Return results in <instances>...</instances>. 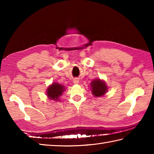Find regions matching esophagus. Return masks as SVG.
I'll use <instances>...</instances> for the list:
<instances>
[{"label":"esophagus","instance_id":"34e87169","mask_svg":"<svg viewBox=\"0 0 154 154\" xmlns=\"http://www.w3.org/2000/svg\"><path fill=\"white\" fill-rule=\"evenodd\" d=\"M79 80H78L77 79H73V83H74V84H78L79 83Z\"/></svg>","mask_w":154,"mask_h":154}]
</instances>
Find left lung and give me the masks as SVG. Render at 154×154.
I'll list each match as a JSON object with an SVG mask.
<instances>
[{"instance_id": "1", "label": "left lung", "mask_w": 154, "mask_h": 154, "mask_svg": "<svg viewBox=\"0 0 154 154\" xmlns=\"http://www.w3.org/2000/svg\"><path fill=\"white\" fill-rule=\"evenodd\" d=\"M91 84L92 93L95 97L103 96L107 91V87L105 83L100 79L93 80Z\"/></svg>"}]
</instances>
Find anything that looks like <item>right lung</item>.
<instances>
[{
	"mask_svg": "<svg viewBox=\"0 0 154 154\" xmlns=\"http://www.w3.org/2000/svg\"><path fill=\"white\" fill-rule=\"evenodd\" d=\"M65 91L64 87L59 83H54L51 86L48 87L47 91L48 97L52 100H58V98L60 97L63 91Z\"/></svg>",
	"mask_w": 154,
	"mask_h": 154,
	"instance_id": "obj_1",
	"label": "right lung"
}]
</instances>
